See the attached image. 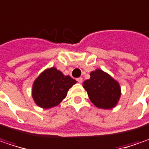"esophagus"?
Returning a JSON list of instances; mask_svg holds the SVG:
<instances>
[{
	"mask_svg": "<svg viewBox=\"0 0 149 149\" xmlns=\"http://www.w3.org/2000/svg\"><path fill=\"white\" fill-rule=\"evenodd\" d=\"M77 81H78V82H79V83H81V82H82V81H83V80H82V78H81V77H78V78H77Z\"/></svg>",
	"mask_w": 149,
	"mask_h": 149,
	"instance_id": "34e87169",
	"label": "esophagus"
}]
</instances>
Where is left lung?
Segmentation results:
<instances>
[{
  "label": "left lung",
  "instance_id": "left-lung-1",
  "mask_svg": "<svg viewBox=\"0 0 149 149\" xmlns=\"http://www.w3.org/2000/svg\"><path fill=\"white\" fill-rule=\"evenodd\" d=\"M90 79L83 82L91 101L100 109H112L118 104L121 95L119 82L102 70L90 73Z\"/></svg>",
  "mask_w": 149,
  "mask_h": 149
}]
</instances>
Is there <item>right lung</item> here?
Instances as JSON below:
<instances>
[{
    "mask_svg": "<svg viewBox=\"0 0 149 149\" xmlns=\"http://www.w3.org/2000/svg\"><path fill=\"white\" fill-rule=\"evenodd\" d=\"M76 83V80L53 67L44 70L33 81L32 96L36 105L49 109L58 105Z\"/></svg>",
    "mask_w": 149,
    "mask_h": 149,
    "instance_id": "1",
    "label": "right lung"
}]
</instances>
